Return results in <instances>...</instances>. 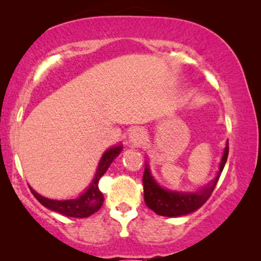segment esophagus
<instances>
[{"label":"esophagus","mask_w":261,"mask_h":261,"mask_svg":"<svg viewBox=\"0 0 261 261\" xmlns=\"http://www.w3.org/2000/svg\"><path fill=\"white\" fill-rule=\"evenodd\" d=\"M129 140L133 142L134 145L142 144V141L145 140V130L140 127L133 128L129 133Z\"/></svg>","instance_id":"esophagus-1"}]
</instances>
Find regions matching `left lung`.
I'll return each instance as SVG.
<instances>
[{
    "mask_svg": "<svg viewBox=\"0 0 261 261\" xmlns=\"http://www.w3.org/2000/svg\"><path fill=\"white\" fill-rule=\"evenodd\" d=\"M229 146H226L223 152L222 160H221L219 173L215 179L209 185L192 194H183V192H173L160 188L155 180L153 179L149 172L148 167H145L144 176H142V184H144V198L146 205L158 215L162 216H183L190 214L204 204L208 201L210 195L213 194L217 181H219L220 174L223 171L224 164L227 162Z\"/></svg>",
    "mask_w": 261,
    "mask_h": 261,
    "instance_id": "left-lung-1",
    "label": "left lung"
}]
</instances>
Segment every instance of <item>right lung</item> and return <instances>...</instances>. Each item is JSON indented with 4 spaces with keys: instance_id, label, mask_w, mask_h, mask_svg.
<instances>
[{
    "instance_id": "right-lung-1",
    "label": "right lung",
    "mask_w": 261,
    "mask_h": 261,
    "mask_svg": "<svg viewBox=\"0 0 261 261\" xmlns=\"http://www.w3.org/2000/svg\"><path fill=\"white\" fill-rule=\"evenodd\" d=\"M122 146H117V147L109 148L105 154H103L101 162L98 164L97 172L95 174L94 180L90 184V187L83 195H81L80 197L76 199H67V201H56V199H48L45 198L37 194L33 189H31L32 194L42 205L48 208L49 210L57 212L62 215L69 216V217H88L92 215V214L97 212L103 204L105 197L103 194L99 191L98 189V181L103 174L106 173V171L108 170L110 164L113 163V160L120 154Z\"/></svg>"
}]
</instances>
